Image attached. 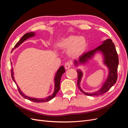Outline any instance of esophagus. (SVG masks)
Returning <instances> with one entry per match:
<instances>
[{
    "label": "esophagus",
    "instance_id": "1",
    "mask_svg": "<svg viewBox=\"0 0 128 128\" xmlns=\"http://www.w3.org/2000/svg\"><path fill=\"white\" fill-rule=\"evenodd\" d=\"M71 66H72L71 63L69 62H67L65 64V65H64L66 69H68L69 68H70L71 67Z\"/></svg>",
    "mask_w": 128,
    "mask_h": 128
}]
</instances>
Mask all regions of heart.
Masks as SVG:
<instances>
[{"label":"heart","mask_w":128,"mask_h":128,"mask_svg":"<svg viewBox=\"0 0 128 128\" xmlns=\"http://www.w3.org/2000/svg\"><path fill=\"white\" fill-rule=\"evenodd\" d=\"M58 48L67 50L68 55L72 58H77L84 52L87 42L83 37L71 35L66 37L58 42Z\"/></svg>","instance_id":"1"}]
</instances>
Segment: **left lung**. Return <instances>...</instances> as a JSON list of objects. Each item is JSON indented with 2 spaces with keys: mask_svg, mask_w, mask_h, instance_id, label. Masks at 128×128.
<instances>
[{
  "mask_svg": "<svg viewBox=\"0 0 128 128\" xmlns=\"http://www.w3.org/2000/svg\"><path fill=\"white\" fill-rule=\"evenodd\" d=\"M102 43L95 49L83 53L82 55L80 56L78 60L74 61V64L76 66H78V64H84L87 62L89 59H91L96 52L99 51L104 56V63L109 70L107 78L105 82L103 84L102 87L97 91L88 94L84 92L80 86V83L83 76V72L80 69H77V72L78 74V80L77 83V86L81 92L87 96H99L104 94L115 84L118 79L117 72L118 65V57L115 45L110 39H107L104 40Z\"/></svg>",
  "mask_w": 128,
  "mask_h": 128,
  "instance_id": "1",
  "label": "left lung"
}]
</instances>
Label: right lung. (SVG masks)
Listing matches in <instances>:
<instances>
[{"instance_id": "right-lung-1", "label": "right lung", "mask_w": 128, "mask_h": 128, "mask_svg": "<svg viewBox=\"0 0 128 128\" xmlns=\"http://www.w3.org/2000/svg\"><path fill=\"white\" fill-rule=\"evenodd\" d=\"M34 34H34V32H32L26 33L25 34H24V35L21 38V40L17 42V43L16 44V45H15L14 48L12 49V51H13L14 49L18 48L19 45H21L23 42H24V41H25L26 40L28 39V38L34 36ZM11 64H12V62H11ZM11 72H11L12 78L13 81H14V82L15 83V84H16V85L17 88H18V92L20 93V94L23 96V97H24L25 99H28V100H30V101H32L33 102H46L50 101V100H51L54 97H55V96H56V94L58 92V91H59V90H60V85L61 78L62 75L64 74V73L65 72V69H64V68L63 66H61L59 68V69H58L56 73V76L54 77V83H55L54 91L53 94L51 96H48V97H46L45 99H38V98H31V97H29V96H26L24 94H23V92L21 91L20 88H19V87L16 84V82H15V80H14V76H13L14 72H13V68L11 69Z\"/></svg>"}]
</instances>
